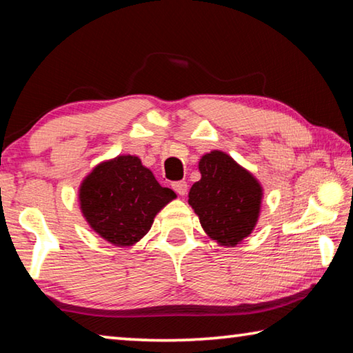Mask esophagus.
Listing matches in <instances>:
<instances>
[{"instance_id": "34e87169", "label": "esophagus", "mask_w": 353, "mask_h": 353, "mask_svg": "<svg viewBox=\"0 0 353 353\" xmlns=\"http://www.w3.org/2000/svg\"><path fill=\"white\" fill-rule=\"evenodd\" d=\"M171 187H172V190L176 191L177 194H181V196H185V194H187L188 185H187V182H185V181H177V182H172V183H171Z\"/></svg>"}]
</instances>
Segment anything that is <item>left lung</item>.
Listing matches in <instances>:
<instances>
[{"mask_svg": "<svg viewBox=\"0 0 353 353\" xmlns=\"http://www.w3.org/2000/svg\"><path fill=\"white\" fill-rule=\"evenodd\" d=\"M201 181L188 193V204L205 234L219 246L234 248L252 234L260 216V182L229 154L212 151L199 160Z\"/></svg>", "mask_w": 353, "mask_h": 353, "instance_id": "left-lung-1", "label": "left lung"}]
</instances>
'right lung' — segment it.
<instances>
[{"mask_svg":"<svg viewBox=\"0 0 353 353\" xmlns=\"http://www.w3.org/2000/svg\"><path fill=\"white\" fill-rule=\"evenodd\" d=\"M176 199L155 181L135 155H118L94 166L79 187L83 218L113 246H134L145 236L155 214Z\"/></svg>","mask_w":353,"mask_h":353,"instance_id":"right-lung-1","label":"right lung"}]
</instances>
